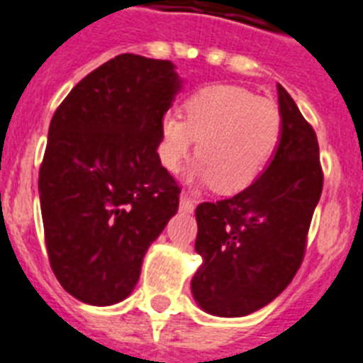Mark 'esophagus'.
Masks as SVG:
<instances>
[{
  "label": "esophagus",
  "mask_w": 363,
  "mask_h": 363,
  "mask_svg": "<svg viewBox=\"0 0 363 363\" xmlns=\"http://www.w3.org/2000/svg\"><path fill=\"white\" fill-rule=\"evenodd\" d=\"M194 201L190 199V197H188V195L186 194H181V204H179V208H181V212H184V213H191L194 212Z\"/></svg>",
  "instance_id": "obj_1"
}]
</instances>
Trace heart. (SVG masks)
Segmentation results:
<instances>
[{
    "label": "heart",
    "mask_w": 363,
    "mask_h": 363,
    "mask_svg": "<svg viewBox=\"0 0 363 363\" xmlns=\"http://www.w3.org/2000/svg\"><path fill=\"white\" fill-rule=\"evenodd\" d=\"M281 133L276 104L238 86L204 87L184 104V118L166 113L160 122L159 159L177 172L197 140L188 181L220 191L250 186L269 162Z\"/></svg>",
    "instance_id": "obj_1"
}]
</instances>
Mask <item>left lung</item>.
<instances>
[{
	"instance_id": "8db88e82",
	"label": "left lung",
	"mask_w": 363,
	"mask_h": 363,
	"mask_svg": "<svg viewBox=\"0 0 363 363\" xmlns=\"http://www.w3.org/2000/svg\"><path fill=\"white\" fill-rule=\"evenodd\" d=\"M281 133L264 172L238 195L195 210L203 263L191 294L204 313L239 318L285 291L305 254L323 188L320 147L292 96L277 84Z\"/></svg>"
}]
</instances>
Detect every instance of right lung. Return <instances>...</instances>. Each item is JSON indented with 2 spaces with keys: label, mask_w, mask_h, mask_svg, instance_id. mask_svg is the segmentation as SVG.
I'll use <instances>...</instances> for the list:
<instances>
[{
  "label": "right lung",
  "mask_w": 363,
  "mask_h": 363,
  "mask_svg": "<svg viewBox=\"0 0 363 363\" xmlns=\"http://www.w3.org/2000/svg\"><path fill=\"white\" fill-rule=\"evenodd\" d=\"M182 89L169 60L118 55L60 104L40 168L50 269L94 307L133 292L147 248L177 213L181 188L160 164V122Z\"/></svg>",
  "instance_id": "add662e5"
}]
</instances>
